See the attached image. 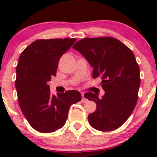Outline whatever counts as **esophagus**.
Listing matches in <instances>:
<instances>
[{
  "label": "esophagus",
  "mask_w": 157,
  "mask_h": 157,
  "mask_svg": "<svg viewBox=\"0 0 157 157\" xmlns=\"http://www.w3.org/2000/svg\"><path fill=\"white\" fill-rule=\"evenodd\" d=\"M81 102H87V99H86V98L84 97V95H83V93H82V99H81Z\"/></svg>",
  "instance_id": "esophagus-1"
}]
</instances>
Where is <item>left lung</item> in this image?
<instances>
[{"label":"left lung","instance_id":"left-lung-1","mask_svg":"<svg viewBox=\"0 0 157 157\" xmlns=\"http://www.w3.org/2000/svg\"><path fill=\"white\" fill-rule=\"evenodd\" d=\"M93 67V77L102 78L105 94L86 93L85 98L96 104L88 115L90 125L110 131L122 125L134 111L140 85V68L131 49L112 37L86 38L74 44Z\"/></svg>","mask_w":157,"mask_h":157}]
</instances>
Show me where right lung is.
<instances>
[{"label": "right lung", "mask_w": 157, "mask_h": 157, "mask_svg": "<svg viewBox=\"0 0 157 157\" xmlns=\"http://www.w3.org/2000/svg\"><path fill=\"white\" fill-rule=\"evenodd\" d=\"M76 40L39 39L26 47L19 58L15 83L19 104L30 125L39 132L62 128L71 105L81 100L77 90L52 95L48 84L56 75L60 58Z\"/></svg>", "instance_id": "1"}]
</instances>
